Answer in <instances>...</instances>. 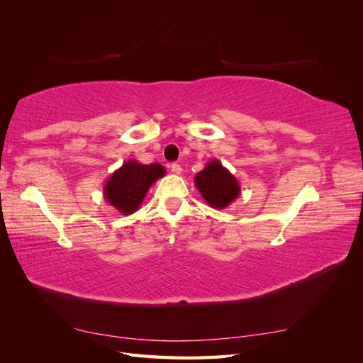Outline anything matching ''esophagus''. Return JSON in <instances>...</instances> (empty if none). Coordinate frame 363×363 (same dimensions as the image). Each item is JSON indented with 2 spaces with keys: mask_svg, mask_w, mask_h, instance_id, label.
Listing matches in <instances>:
<instances>
[{
  "mask_svg": "<svg viewBox=\"0 0 363 363\" xmlns=\"http://www.w3.org/2000/svg\"><path fill=\"white\" fill-rule=\"evenodd\" d=\"M169 168H171V171H172L174 174H182V167H180L179 163H172Z\"/></svg>",
  "mask_w": 363,
  "mask_h": 363,
  "instance_id": "34e87169",
  "label": "esophagus"
}]
</instances>
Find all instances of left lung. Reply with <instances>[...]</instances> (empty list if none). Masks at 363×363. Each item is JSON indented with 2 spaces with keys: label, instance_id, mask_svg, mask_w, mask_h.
I'll return each mask as SVG.
<instances>
[{
  "label": "left lung",
  "instance_id": "obj_1",
  "mask_svg": "<svg viewBox=\"0 0 363 363\" xmlns=\"http://www.w3.org/2000/svg\"><path fill=\"white\" fill-rule=\"evenodd\" d=\"M194 182L206 203L213 208H225L240 195L238 179L216 159L207 162Z\"/></svg>",
  "mask_w": 363,
  "mask_h": 363
}]
</instances>
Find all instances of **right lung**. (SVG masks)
<instances>
[{
	"mask_svg": "<svg viewBox=\"0 0 363 363\" xmlns=\"http://www.w3.org/2000/svg\"><path fill=\"white\" fill-rule=\"evenodd\" d=\"M167 174L160 163L144 164L138 160H127L104 183V199L119 213H135L144 201L148 189L156 180Z\"/></svg>",
	"mask_w": 363,
	"mask_h": 363,
	"instance_id": "obj_1",
	"label": "right lung"
}]
</instances>
